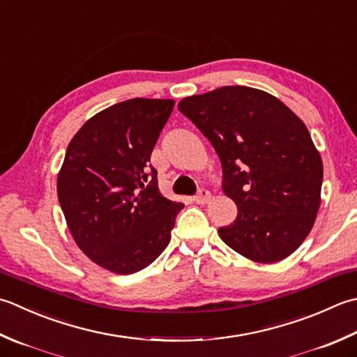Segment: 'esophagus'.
<instances>
[{
  "label": "esophagus",
  "mask_w": 357,
  "mask_h": 357,
  "mask_svg": "<svg viewBox=\"0 0 357 357\" xmlns=\"http://www.w3.org/2000/svg\"><path fill=\"white\" fill-rule=\"evenodd\" d=\"M208 199H211V192L206 190V188H201V190L193 197V201L198 202V204H206Z\"/></svg>",
  "instance_id": "obj_1"
}]
</instances>
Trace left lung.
I'll return each mask as SVG.
<instances>
[{
	"instance_id": "obj_1",
	"label": "left lung",
	"mask_w": 357,
	"mask_h": 357,
	"mask_svg": "<svg viewBox=\"0 0 357 357\" xmlns=\"http://www.w3.org/2000/svg\"><path fill=\"white\" fill-rule=\"evenodd\" d=\"M178 109L218 155L222 192L238 208L221 240L258 263L291 255L312 229L324 167L305 123L264 91L222 86L185 97Z\"/></svg>"
}]
</instances>
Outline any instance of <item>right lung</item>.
Returning <instances> with one entry per match:
<instances>
[{
	"instance_id": "right-lung-1",
	"label": "right lung",
	"mask_w": 357,
	"mask_h": 357,
	"mask_svg": "<svg viewBox=\"0 0 357 357\" xmlns=\"http://www.w3.org/2000/svg\"><path fill=\"white\" fill-rule=\"evenodd\" d=\"M173 100L130 99L91 117L69 142L60 207L83 252L116 274L149 266L170 243L184 204L162 197L151 151Z\"/></svg>"
}]
</instances>
